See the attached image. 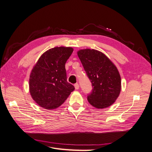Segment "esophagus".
Returning <instances> with one entry per match:
<instances>
[{
    "label": "esophagus",
    "mask_w": 152,
    "mask_h": 152,
    "mask_svg": "<svg viewBox=\"0 0 152 152\" xmlns=\"http://www.w3.org/2000/svg\"><path fill=\"white\" fill-rule=\"evenodd\" d=\"M74 87H75V89H77V90H78L79 89V84H75V85H74Z\"/></svg>",
    "instance_id": "34e87169"
}]
</instances>
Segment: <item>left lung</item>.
I'll return each instance as SVG.
<instances>
[{"label":"left lung","instance_id":"obj_1","mask_svg":"<svg viewBox=\"0 0 152 152\" xmlns=\"http://www.w3.org/2000/svg\"><path fill=\"white\" fill-rule=\"evenodd\" d=\"M77 55L93 86L91 93L87 96L89 103L98 109L113 104L121 91V78L116 66L96 49H80Z\"/></svg>","mask_w":152,"mask_h":152}]
</instances>
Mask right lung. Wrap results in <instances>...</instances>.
Here are the masks:
<instances>
[{"label":"right lung","mask_w":152,"mask_h":152,"mask_svg":"<svg viewBox=\"0 0 152 152\" xmlns=\"http://www.w3.org/2000/svg\"><path fill=\"white\" fill-rule=\"evenodd\" d=\"M71 47L51 48L41 55L31 71L29 91L36 103L47 110L56 109L74 91L66 80L65 63L71 56Z\"/></svg>","instance_id":"right-lung-1"}]
</instances>
